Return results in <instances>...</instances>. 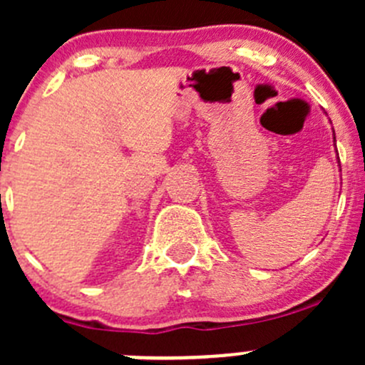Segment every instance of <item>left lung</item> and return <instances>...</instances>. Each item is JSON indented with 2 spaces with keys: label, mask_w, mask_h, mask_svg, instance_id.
I'll return each instance as SVG.
<instances>
[{
  "label": "left lung",
  "mask_w": 365,
  "mask_h": 365,
  "mask_svg": "<svg viewBox=\"0 0 365 365\" xmlns=\"http://www.w3.org/2000/svg\"><path fill=\"white\" fill-rule=\"evenodd\" d=\"M334 135H336V134H334ZM334 139H336V138H334Z\"/></svg>",
  "instance_id": "obj_1"
}]
</instances>
